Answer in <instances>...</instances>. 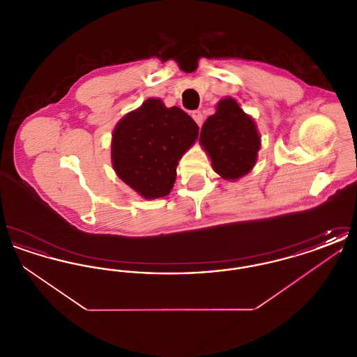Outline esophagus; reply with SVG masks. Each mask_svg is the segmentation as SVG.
<instances>
[{
  "label": "esophagus",
  "mask_w": 357,
  "mask_h": 357,
  "mask_svg": "<svg viewBox=\"0 0 357 357\" xmlns=\"http://www.w3.org/2000/svg\"><path fill=\"white\" fill-rule=\"evenodd\" d=\"M191 116H192V119L195 120V123H197L199 127L202 126V123H204V115H202L201 111H194V112L191 114Z\"/></svg>",
  "instance_id": "34e87169"
}]
</instances>
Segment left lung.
Wrapping results in <instances>:
<instances>
[{"label": "left lung", "instance_id": "obj_1", "mask_svg": "<svg viewBox=\"0 0 357 357\" xmlns=\"http://www.w3.org/2000/svg\"><path fill=\"white\" fill-rule=\"evenodd\" d=\"M199 143L207 153L213 170L226 181H238L253 170L261 149L255 121L233 98L221 99L215 114L201 130Z\"/></svg>", "mask_w": 357, "mask_h": 357}]
</instances>
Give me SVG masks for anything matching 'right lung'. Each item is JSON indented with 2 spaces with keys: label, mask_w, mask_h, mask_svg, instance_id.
<instances>
[{
  "label": "right lung",
  "mask_w": 357,
  "mask_h": 357,
  "mask_svg": "<svg viewBox=\"0 0 357 357\" xmlns=\"http://www.w3.org/2000/svg\"><path fill=\"white\" fill-rule=\"evenodd\" d=\"M199 134L179 107L150 98L118 121L111 140V162L120 179L144 199L170 194L176 166Z\"/></svg>",
  "instance_id": "1"
}]
</instances>
